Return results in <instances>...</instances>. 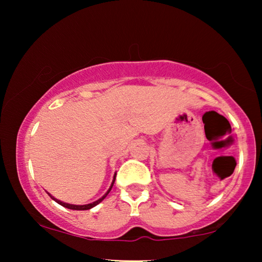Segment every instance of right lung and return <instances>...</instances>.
<instances>
[{"label": "right lung", "mask_w": 262, "mask_h": 262, "mask_svg": "<svg viewBox=\"0 0 262 262\" xmlns=\"http://www.w3.org/2000/svg\"><path fill=\"white\" fill-rule=\"evenodd\" d=\"M114 181H115V176H114V178H113V181H112V185H111V187H110V189L107 190V193H106L103 198H100L99 200H97V201H95V202H92V203H89V205H83V206H77V205H70V203H64V202H62V201H60V200H57V199H55V198H53L52 195L48 193V195H50V196L53 199V200H54L55 202H57L59 203V205H61V206H63V207H66V208H68V209H73V210H88V209H91V208H94L95 206H97L98 205V203H100L101 201L104 200V199L107 196V194L110 193V190L112 189V187H113V184H114Z\"/></svg>", "instance_id": "1"}]
</instances>
